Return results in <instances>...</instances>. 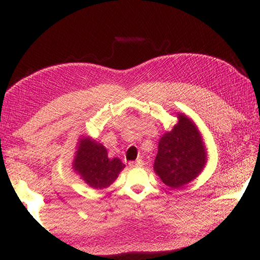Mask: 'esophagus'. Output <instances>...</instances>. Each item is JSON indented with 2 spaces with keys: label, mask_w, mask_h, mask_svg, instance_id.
Returning a JSON list of instances; mask_svg holds the SVG:
<instances>
[{
  "label": "esophagus",
  "mask_w": 260,
  "mask_h": 260,
  "mask_svg": "<svg viewBox=\"0 0 260 260\" xmlns=\"http://www.w3.org/2000/svg\"><path fill=\"white\" fill-rule=\"evenodd\" d=\"M142 165H143V161L141 160V159L136 160V161H131V162H129V166H131V167H140V166H142Z\"/></svg>",
  "instance_id": "esophagus-1"
}]
</instances>
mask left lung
Instances as JSON below:
<instances>
[{
  "label": "left lung",
  "mask_w": 260,
  "mask_h": 260,
  "mask_svg": "<svg viewBox=\"0 0 260 260\" xmlns=\"http://www.w3.org/2000/svg\"><path fill=\"white\" fill-rule=\"evenodd\" d=\"M178 124L159 140L153 170L171 188H180L199 175L206 162V152L195 124L183 114Z\"/></svg>",
  "instance_id": "obj_1"
}]
</instances>
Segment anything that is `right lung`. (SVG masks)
Here are the masks:
<instances>
[{
  "label": "right lung",
  "mask_w": 260,
  "mask_h": 260,
  "mask_svg": "<svg viewBox=\"0 0 260 260\" xmlns=\"http://www.w3.org/2000/svg\"><path fill=\"white\" fill-rule=\"evenodd\" d=\"M124 167L119 158L110 159L107 149L102 144L88 139L79 141L73 169L91 188L109 187Z\"/></svg>",
  "instance_id": "1"
}]
</instances>
